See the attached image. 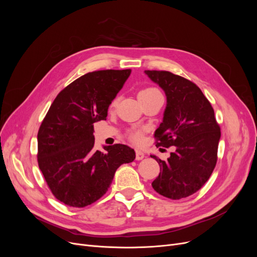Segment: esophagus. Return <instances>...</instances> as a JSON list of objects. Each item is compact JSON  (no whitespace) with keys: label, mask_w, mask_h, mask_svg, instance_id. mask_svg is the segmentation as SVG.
I'll use <instances>...</instances> for the list:
<instances>
[{"label":"esophagus","mask_w":257,"mask_h":257,"mask_svg":"<svg viewBox=\"0 0 257 257\" xmlns=\"http://www.w3.org/2000/svg\"><path fill=\"white\" fill-rule=\"evenodd\" d=\"M144 157H145V153L143 151H141V150H137L136 151V158H137V160H142V159H144Z\"/></svg>","instance_id":"obj_1"}]
</instances>
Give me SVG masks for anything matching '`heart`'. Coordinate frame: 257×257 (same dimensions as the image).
Wrapping results in <instances>:
<instances>
[{"label": "heart", "instance_id": "obj_1", "mask_svg": "<svg viewBox=\"0 0 257 257\" xmlns=\"http://www.w3.org/2000/svg\"><path fill=\"white\" fill-rule=\"evenodd\" d=\"M157 91H158V89H156L154 87H147V88L140 91L139 96H140V94H150V93H154V92H157ZM113 104H114V102H113ZM130 138L134 143H138V144L142 143L143 139H144L143 133L141 131H132L130 133Z\"/></svg>", "mask_w": 257, "mask_h": 257}]
</instances>
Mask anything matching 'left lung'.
I'll use <instances>...</instances> for the list:
<instances>
[{"mask_svg":"<svg viewBox=\"0 0 257 257\" xmlns=\"http://www.w3.org/2000/svg\"><path fill=\"white\" fill-rule=\"evenodd\" d=\"M145 74L164 89L167 97L163 121L154 134L156 147H176L166 161L150 155L160 167L152 186L173 200L188 197L204 185L217 164L221 131L213 108L190 80L167 71Z\"/></svg>","mask_w":257,"mask_h":257,"instance_id":"1","label":"left lung"}]
</instances>
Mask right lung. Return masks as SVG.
Here are the masks:
<instances>
[{
  "instance_id": "add662e5",
  "label": "right lung",
  "mask_w": 257,
  "mask_h": 257,
  "mask_svg": "<svg viewBox=\"0 0 257 257\" xmlns=\"http://www.w3.org/2000/svg\"><path fill=\"white\" fill-rule=\"evenodd\" d=\"M130 74L106 70L81 76L58 93L39 127V169L52 194L67 206L85 207L99 200L117 168L136 159L126 145L104 146V151L93 147V124L106 119Z\"/></svg>"
}]
</instances>
